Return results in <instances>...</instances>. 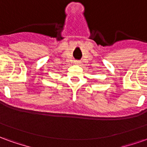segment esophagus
<instances>
[{"label": "esophagus", "instance_id": "esophagus-1", "mask_svg": "<svg viewBox=\"0 0 147 147\" xmlns=\"http://www.w3.org/2000/svg\"><path fill=\"white\" fill-rule=\"evenodd\" d=\"M75 64H78V65H80V64H81V62H80V61H75Z\"/></svg>", "mask_w": 147, "mask_h": 147}]
</instances>
